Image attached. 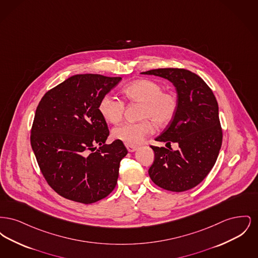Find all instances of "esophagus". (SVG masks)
I'll return each instance as SVG.
<instances>
[{
  "mask_svg": "<svg viewBox=\"0 0 258 258\" xmlns=\"http://www.w3.org/2000/svg\"><path fill=\"white\" fill-rule=\"evenodd\" d=\"M125 147H126L127 151H128L130 153H134V152H135V151L138 149V148L135 147V146H130V145H126Z\"/></svg>",
  "mask_w": 258,
  "mask_h": 258,
  "instance_id": "obj_1",
  "label": "esophagus"
}]
</instances>
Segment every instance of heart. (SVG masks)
Instances as JSON below:
<instances>
[{
    "label": "heart",
    "instance_id": "1",
    "mask_svg": "<svg viewBox=\"0 0 258 258\" xmlns=\"http://www.w3.org/2000/svg\"><path fill=\"white\" fill-rule=\"evenodd\" d=\"M123 93L131 102L142 103L140 117L145 119L139 123H123L113 130V137L125 145L141 144L148 135L154 133V123L159 126H165L171 123L176 115L178 98L171 92L163 91V87L157 81L136 80L124 87ZM98 110L107 122L117 123L123 118L124 102L111 94H106L100 99Z\"/></svg>",
    "mask_w": 258,
    "mask_h": 258
}]
</instances>
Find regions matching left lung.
I'll list each match as a JSON object with an SVG mask.
<instances>
[{
    "label": "left lung",
    "mask_w": 258,
    "mask_h": 258,
    "mask_svg": "<svg viewBox=\"0 0 258 258\" xmlns=\"http://www.w3.org/2000/svg\"><path fill=\"white\" fill-rule=\"evenodd\" d=\"M141 74L169 80L178 98L174 119L156 140L177 143L179 149L151 146L155 160L149 168V176L166 190L190 189L205 179L221 150L218 101L201 77L184 69H158Z\"/></svg>",
    "instance_id": "8db88e82"
}]
</instances>
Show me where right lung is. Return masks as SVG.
<instances>
[{"mask_svg":"<svg viewBox=\"0 0 258 258\" xmlns=\"http://www.w3.org/2000/svg\"><path fill=\"white\" fill-rule=\"evenodd\" d=\"M121 80L77 74L39 101L31 145L45 180L61 197L90 204L115 188L127 151L119 140L105 144L109 130L98 105Z\"/></svg>","mask_w":258,"mask_h":258,"instance_id":"1","label":"right lung"}]
</instances>
